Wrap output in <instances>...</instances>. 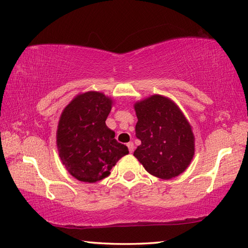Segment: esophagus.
Masks as SVG:
<instances>
[{
    "mask_svg": "<svg viewBox=\"0 0 248 248\" xmlns=\"http://www.w3.org/2000/svg\"><path fill=\"white\" fill-rule=\"evenodd\" d=\"M127 147H128V150H129V152L132 153V152L134 151V143H133L132 141L128 142V143H127Z\"/></svg>",
    "mask_w": 248,
    "mask_h": 248,
    "instance_id": "esophagus-1",
    "label": "esophagus"
}]
</instances>
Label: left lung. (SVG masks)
<instances>
[{"label": "left lung", "instance_id": "1", "mask_svg": "<svg viewBox=\"0 0 248 248\" xmlns=\"http://www.w3.org/2000/svg\"><path fill=\"white\" fill-rule=\"evenodd\" d=\"M136 137L141 144L134 152L149 174L171 179L182 174L194 155L192 126L168 97L152 95L135 102Z\"/></svg>", "mask_w": 248, "mask_h": 248}]
</instances>
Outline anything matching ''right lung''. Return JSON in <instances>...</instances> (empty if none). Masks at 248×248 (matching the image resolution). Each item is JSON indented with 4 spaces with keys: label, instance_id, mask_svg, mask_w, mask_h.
Instances as JSON below:
<instances>
[{
    "label": "right lung",
    "instance_id": "right-lung-1",
    "mask_svg": "<svg viewBox=\"0 0 248 248\" xmlns=\"http://www.w3.org/2000/svg\"><path fill=\"white\" fill-rule=\"evenodd\" d=\"M113 106L111 97L91 91L78 94L60 115L56 143L63 166L74 178L99 181L128 149L114 139L115 133L106 125Z\"/></svg>",
    "mask_w": 248,
    "mask_h": 248
}]
</instances>
